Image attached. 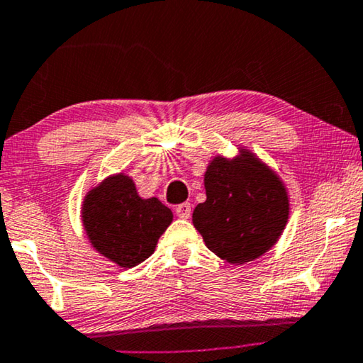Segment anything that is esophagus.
I'll use <instances>...</instances> for the list:
<instances>
[{
	"mask_svg": "<svg viewBox=\"0 0 363 363\" xmlns=\"http://www.w3.org/2000/svg\"><path fill=\"white\" fill-rule=\"evenodd\" d=\"M175 214H177L178 218H182V219H188V218H190V214H191V206H190V203L178 204V206L175 208Z\"/></svg>",
	"mask_w": 363,
	"mask_h": 363,
	"instance_id": "34e87169",
	"label": "esophagus"
}]
</instances>
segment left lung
I'll list each match as a JSON object with an SVG mask.
<instances>
[{
	"mask_svg": "<svg viewBox=\"0 0 363 363\" xmlns=\"http://www.w3.org/2000/svg\"><path fill=\"white\" fill-rule=\"evenodd\" d=\"M206 201L193 211V225L211 252L240 265L269 252L285 229L290 198L285 183L254 152L216 155L204 172Z\"/></svg>",
	"mask_w": 363,
	"mask_h": 363,
	"instance_id": "left-lung-1",
	"label": "left lung"
}]
</instances>
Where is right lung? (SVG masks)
<instances>
[{
  "label": "right lung",
  "instance_id": "obj_1",
  "mask_svg": "<svg viewBox=\"0 0 363 363\" xmlns=\"http://www.w3.org/2000/svg\"><path fill=\"white\" fill-rule=\"evenodd\" d=\"M173 213L157 198H140L133 178L116 173L85 194L82 223L98 254L133 269L154 254Z\"/></svg>",
  "mask_w": 363,
  "mask_h": 363
}]
</instances>
